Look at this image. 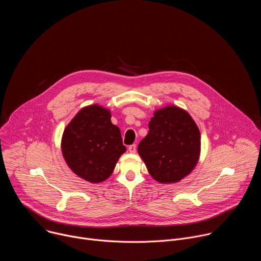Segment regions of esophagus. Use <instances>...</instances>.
I'll list each match as a JSON object with an SVG mask.
<instances>
[{"label":"esophagus","mask_w":261,"mask_h":261,"mask_svg":"<svg viewBox=\"0 0 261 261\" xmlns=\"http://www.w3.org/2000/svg\"><path fill=\"white\" fill-rule=\"evenodd\" d=\"M128 151H129L131 154H135V153H136V144L129 145V147H128Z\"/></svg>","instance_id":"obj_1"}]
</instances>
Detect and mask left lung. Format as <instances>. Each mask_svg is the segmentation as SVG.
Instances as JSON below:
<instances>
[{"label": "left lung", "instance_id": "left-lung-1", "mask_svg": "<svg viewBox=\"0 0 261 261\" xmlns=\"http://www.w3.org/2000/svg\"><path fill=\"white\" fill-rule=\"evenodd\" d=\"M148 129L137 150L152 177L171 184L187 176L200 155V132L191 116L168 105L155 111Z\"/></svg>", "mask_w": 261, "mask_h": 261}]
</instances>
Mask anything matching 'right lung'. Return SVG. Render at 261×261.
<instances>
[{
  "label": "right lung",
  "instance_id": "obj_1",
  "mask_svg": "<svg viewBox=\"0 0 261 261\" xmlns=\"http://www.w3.org/2000/svg\"><path fill=\"white\" fill-rule=\"evenodd\" d=\"M110 111L94 104L81 109L62 137L63 157L80 177L96 184L108 178L126 146Z\"/></svg>",
  "mask_w": 261,
  "mask_h": 261
}]
</instances>
